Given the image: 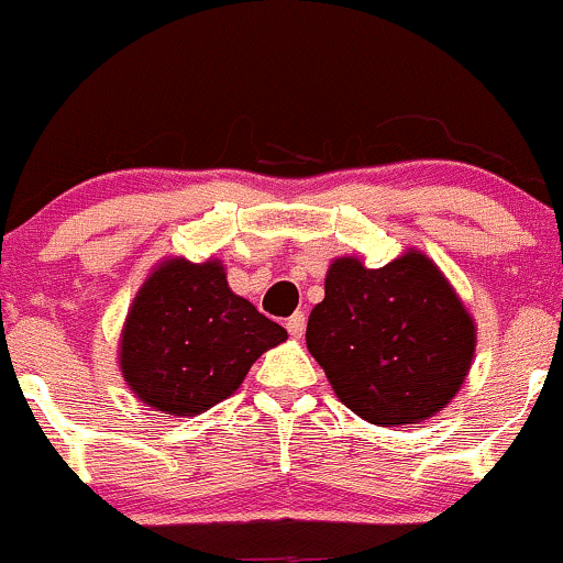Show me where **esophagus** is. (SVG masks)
<instances>
[{"label": "esophagus", "instance_id": "esophagus-1", "mask_svg": "<svg viewBox=\"0 0 563 563\" xmlns=\"http://www.w3.org/2000/svg\"><path fill=\"white\" fill-rule=\"evenodd\" d=\"M286 328H288V333L294 335V339H301V333H303V314L301 312L290 314V318L286 320Z\"/></svg>", "mask_w": 563, "mask_h": 563}]
</instances>
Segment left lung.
Segmentation results:
<instances>
[{
  "label": "left lung",
  "instance_id": "8db88e82",
  "mask_svg": "<svg viewBox=\"0 0 563 563\" xmlns=\"http://www.w3.org/2000/svg\"><path fill=\"white\" fill-rule=\"evenodd\" d=\"M474 322L423 254L380 269L335 260L307 346L349 410L376 426L426 421L461 389Z\"/></svg>",
  "mask_w": 563,
  "mask_h": 563
}]
</instances>
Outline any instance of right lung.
<instances>
[{"label": "right lung", "mask_w": 563, "mask_h": 563, "mask_svg": "<svg viewBox=\"0 0 563 563\" xmlns=\"http://www.w3.org/2000/svg\"><path fill=\"white\" fill-rule=\"evenodd\" d=\"M286 328L235 296L219 262L172 260L151 275L121 333V373L142 402L196 416L228 399Z\"/></svg>", "instance_id": "add662e5"}]
</instances>
